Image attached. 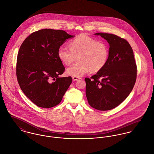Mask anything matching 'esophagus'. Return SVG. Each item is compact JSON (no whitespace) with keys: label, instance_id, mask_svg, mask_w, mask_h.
Instances as JSON below:
<instances>
[{"label":"esophagus","instance_id":"obj_1","mask_svg":"<svg viewBox=\"0 0 154 154\" xmlns=\"http://www.w3.org/2000/svg\"><path fill=\"white\" fill-rule=\"evenodd\" d=\"M81 79L80 78H78V77H75V76H73L72 77V79L73 81H78V79Z\"/></svg>","mask_w":154,"mask_h":154}]
</instances>
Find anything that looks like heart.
<instances>
[{
	"instance_id": "b5f03b06",
	"label": "heart",
	"mask_w": 154,
	"mask_h": 154,
	"mask_svg": "<svg viewBox=\"0 0 154 154\" xmlns=\"http://www.w3.org/2000/svg\"><path fill=\"white\" fill-rule=\"evenodd\" d=\"M69 47L60 46L57 51L59 60L67 66L71 65L78 56L79 62L67 69L68 75L79 78L91 70L94 72H98L107 62V45L87 34H80L72 40L69 42Z\"/></svg>"
}]
</instances>
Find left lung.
<instances>
[{
	"mask_svg": "<svg viewBox=\"0 0 154 154\" xmlns=\"http://www.w3.org/2000/svg\"><path fill=\"white\" fill-rule=\"evenodd\" d=\"M109 44L104 67L91 78H85L89 104L101 111L117 107L129 96L134 85L137 67L129 43L116 35L98 32Z\"/></svg>",
	"mask_w": 154,
	"mask_h": 154,
	"instance_id": "8db88e82",
	"label": "left lung"
}]
</instances>
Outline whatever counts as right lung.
Segmentation results:
<instances>
[{
	"label": "right lung",
	"instance_id": "add662e5",
	"mask_svg": "<svg viewBox=\"0 0 154 154\" xmlns=\"http://www.w3.org/2000/svg\"><path fill=\"white\" fill-rule=\"evenodd\" d=\"M75 35L61 29H43L25 38L17 56L16 73L24 94L34 104L42 108L59 104L72 80L61 78L65 68L57 51L68 38Z\"/></svg>",
	"mask_w": 154,
	"mask_h": 154
}]
</instances>
